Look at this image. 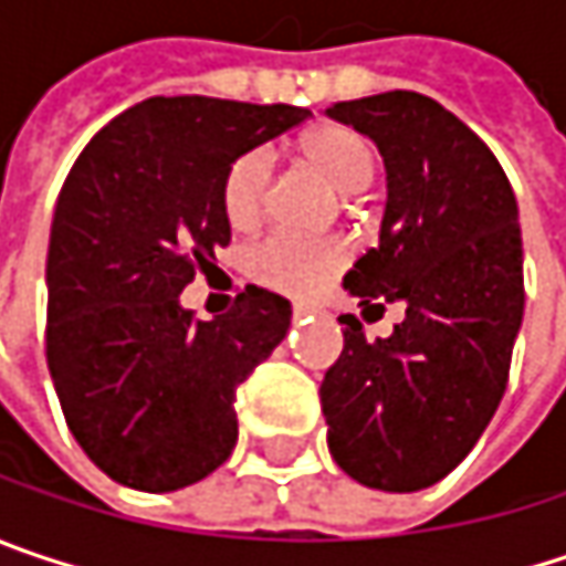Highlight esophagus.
<instances>
[{"label": "esophagus", "instance_id": "esophagus-1", "mask_svg": "<svg viewBox=\"0 0 566 566\" xmlns=\"http://www.w3.org/2000/svg\"><path fill=\"white\" fill-rule=\"evenodd\" d=\"M312 312V305H305V303H293V318L300 322V318H305Z\"/></svg>", "mask_w": 566, "mask_h": 566}]
</instances>
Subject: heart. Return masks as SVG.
Returning <instances> with one entry per match:
<instances>
[{"mask_svg":"<svg viewBox=\"0 0 566 566\" xmlns=\"http://www.w3.org/2000/svg\"><path fill=\"white\" fill-rule=\"evenodd\" d=\"M305 157L335 182L342 192H357L374 177V150L357 132L328 125L303 142ZM273 177V154L266 147L244 150L224 174L222 209L234 228H251L261 219L266 186ZM347 261V244L335 234H296L273 231L248 254V273L280 293L305 296L322 286Z\"/></svg>","mask_w":566,"mask_h":566,"instance_id":"heart-1","label":"heart"}]
</instances>
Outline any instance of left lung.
Here are the masks:
<instances>
[{
    "instance_id": "8db88e82",
    "label": "left lung",
    "mask_w": 566,
    "mask_h": 566,
    "mask_svg": "<svg viewBox=\"0 0 566 566\" xmlns=\"http://www.w3.org/2000/svg\"><path fill=\"white\" fill-rule=\"evenodd\" d=\"M377 144L380 244L344 276L360 305H406L389 338L342 315V357L322 380L328 451L370 490L416 493L470 454L509 380L522 328V231L500 160L458 115L392 90L325 108ZM384 308V305H380Z\"/></svg>"
}]
</instances>
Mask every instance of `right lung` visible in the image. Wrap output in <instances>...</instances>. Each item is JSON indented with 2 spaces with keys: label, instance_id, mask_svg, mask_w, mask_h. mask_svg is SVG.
I'll use <instances>...</instances> for the list:
<instances>
[{
  "label": "right lung",
  "instance_id": "obj_1",
  "mask_svg": "<svg viewBox=\"0 0 566 566\" xmlns=\"http://www.w3.org/2000/svg\"><path fill=\"white\" fill-rule=\"evenodd\" d=\"M308 115L154 96L76 157L48 248V367L73 438L115 483L174 493L234 451V389L286 338L293 308L244 286L202 322L180 293L231 241L228 167Z\"/></svg>",
  "mask_w": 566,
  "mask_h": 566
}]
</instances>
